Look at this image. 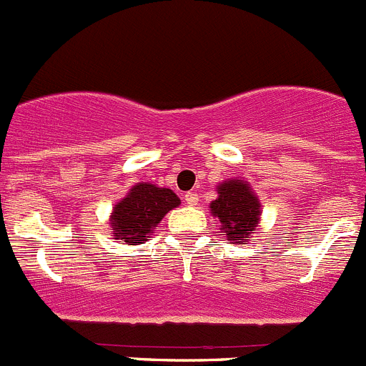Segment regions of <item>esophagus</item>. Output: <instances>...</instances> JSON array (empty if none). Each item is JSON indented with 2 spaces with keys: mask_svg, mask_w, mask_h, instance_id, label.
<instances>
[{
  "mask_svg": "<svg viewBox=\"0 0 366 366\" xmlns=\"http://www.w3.org/2000/svg\"><path fill=\"white\" fill-rule=\"evenodd\" d=\"M184 202H187L188 206H195L199 202V195L195 194V192H187V194H184Z\"/></svg>",
  "mask_w": 366,
  "mask_h": 366,
  "instance_id": "34e87169",
  "label": "esophagus"
}]
</instances>
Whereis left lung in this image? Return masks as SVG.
<instances>
[{
	"instance_id": "1",
	"label": "left lung",
	"mask_w": 366,
	"mask_h": 366,
	"mask_svg": "<svg viewBox=\"0 0 366 366\" xmlns=\"http://www.w3.org/2000/svg\"><path fill=\"white\" fill-rule=\"evenodd\" d=\"M217 194L209 202V213L220 222L229 244H247L262 217V202L251 183L242 178L226 179L217 184Z\"/></svg>"
}]
</instances>
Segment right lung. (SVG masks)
<instances>
[{"label":"right lung","instance_id":"obj_1","mask_svg":"<svg viewBox=\"0 0 366 366\" xmlns=\"http://www.w3.org/2000/svg\"><path fill=\"white\" fill-rule=\"evenodd\" d=\"M179 204L182 201L171 188L144 182L135 183L112 208L108 222L112 237L128 245L144 244L149 240L162 219Z\"/></svg>","mask_w":366,"mask_h":366}]
</instances>
